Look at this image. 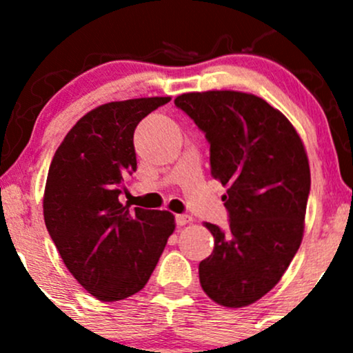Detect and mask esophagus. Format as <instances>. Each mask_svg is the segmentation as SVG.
I'll use <instances>...</instances> for the list:
<instances>
[{"label": "esophagus", "instance_id": "34e87169", "mask_svg": "<svg viewBox=\"0 0 353 353\" xmlns=\"http://www.w3.org/2000/svg\"><path fill=\"white\" fill-rule=\"evenodd\" d=\"M189 222H192V217L188 216V214H177L176 216V224L179 225V228H182V225L189 224Z\"/></svg>", "mask_w": 353, "mask_h": 353}]
</instances>
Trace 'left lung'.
<instances>
[{
  "label": "left lung",
  "instance_id": "1",
  "mask_svg": "<svg viewBox=\"0 0 353 353\" xmlns=\"http://www.w3.org/2000/svg\"><path fill=\"white\" fill-rule=\"evenodd\" d=\"M174 104L210 144V174L228 185L222 196L229 229L205 222L214 250L199 281L214 302L230 309L274 289L303 236L310 168L294 125L281 111L239 91L185 92Z\"/></svg>",
  "mask_w": 353,
  "mask_h": 353
}]
</instances>
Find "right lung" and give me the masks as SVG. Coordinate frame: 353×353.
Listing matches in <instances>:
<instances>
[{"instance_id": "1", "label": "right lung", "mask_w": 353, "mask_h": 353, "mask_svg": "<svg viewBox=\"0 0 353 353\" xmlns=\"http://www.w3.org/2000/svg\"><path fill=\"white\" fill-rule=\"evenodd\" d=\"M171 98L108 103L84 114L56 149L46 189L44 222L64 265L103 302L123 301L148 283L174 216L121 202L136 171L134 129Z\"/></svg>"}]
</instances>
